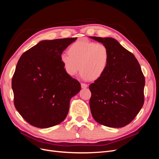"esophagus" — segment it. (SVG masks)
Returning a JSON list of instances; mask_svg holds the SVG:
<instances>
[{"mask_svg":"<svg viewBox=\"0 0 159 159\" xmlns=\"http://www.w3.org/2000/svg\"><path fill=\"white\" fill-rule=\"evenodd\" d=\"M81 88L85 89V88H87L88 85L85 84H81Z\"/></svg>","mask_w":159,"mask_h":159,"instance_id":"esophagus-1","label":"esophagus"}]
</instances>
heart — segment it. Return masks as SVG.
Wrapping results in <instances>:
<instances>
[{"mask_svg": "<svg viewBox=\"0 0 159 159\" xmlns=\"http://www.w3.org/2000/svg\"><path fill=\"white\" fill-rule=\"evenodd\" d=\"M68 53L62 54L60 59L70 76H75L80 68L81 78L95 80L104 74L109 66L110 52L102 43L78 40L69 47Z\"/></svg>", "mask_w": 159, "mask_h": 159, "instance_id": "heart-1", "label": "heart"}]
</instances>
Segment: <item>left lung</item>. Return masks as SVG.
Listing matches in <instances>:
<instances>
[{
    "instance_id": "8db88e82",
    "label": "left lung",
    "mask_w": 159,
    "mask_h": 159,
    "mask_svg": "<svg viewBox=\"0 0 159 159\" xmlns=\"http://www.w3.org/2000/svg\"><path fill=\"white\" fill-rule=\"evenodd\" d=\"M110 52L107 69L89 85L91 113L103 125L119 128L131 123L144 103L145 80L134 56L113 38L89 36Z\"/></svg>"
}]
</instances>
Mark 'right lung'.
Listing matches in <instances>:
<instances>
[{
	"label": "right lung",
	"mask_w": 159,
	"mask_h": 159,
	"mask_svg": "<svg viewBox=\"0 0 159 159\" xmlns=\"http://www.w3.org/2000/svg\"><path fill=\"white\" fill-rule=\"evenodd\" d=\"M76 39L42 40L19 59L12 80L14 106L31 125L51 127L68 115L70 99L81 85L66 73L60 57Z\"/></svg>",
	"instance_id": "obj_1"
}]
</instances>
